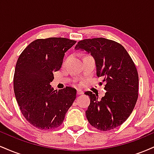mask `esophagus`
I'll use <instances>...</instances> for the list:
<instances>
[{
  "label": "esophagus",
  "instance_id": "obj_1",
  "mask_svg": "<svg viewBox=\"0 0 154 154\" xmlns=\"http://www.w3.org/2000/svg\"><path fill=\"white\" fill-rule=\"evenodd\" d=\"M77 95H82V94H83V91L80 89H77Z\"/></svg>",
  "mask_w": 154,
  "mask_h": 154
}]
</instances>
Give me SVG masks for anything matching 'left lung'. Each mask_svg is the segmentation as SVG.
Wrapping results in <instances>:
<instances>
[{
  "instance_id": "left-lung-1",
  "label": "left lung",
  "mask_w": 154,
  "mask_h": 154,
  "mask_svg": "<svg viewBox=\"0 0 154 154\" xmlns=\"http://www.w3.org/2000/svg\"><path fill=\"white\" fill-rule=\"evenodd\" d=\"M75 49L93 56L97 76L106 84V93L100 100L91 91L85 93L91 99L85 111L88 122L101 131L120 126L131 114L138 96V74L131 57L121 44L103 38L81 40Z\"/></svg>"
}]
</instances>
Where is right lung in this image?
<instances>
[{
    "mask_svg": "<svg viewBox=\"0 0 154 154\" xmlns=\"http://www.w3.org/2000/svg\"><path fill=\"white\" fill-rule=\"evenodd\" d=\"M75 43L63 38L38 39L17 60L14 76L16 99L23 116L35 128H57L75 100V88L55 91L50 85L53 73L61 69L65 53Z\"/></svg>",
    "mask_w": 154,
    "mask_h": 154,
    "instance_id": "right-lung-1",
    "label": "right lung"
}]
</instances>
